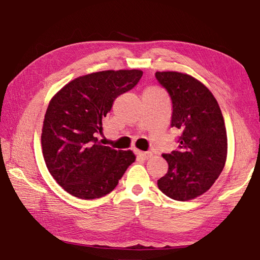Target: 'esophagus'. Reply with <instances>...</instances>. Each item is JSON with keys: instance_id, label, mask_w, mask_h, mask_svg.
I'll return each instance as SVG.
<instances>
[{"instance_id": "esophagus-1", "label": "esophagus", "mask_w": 260, "mask_h": 260, "mask_svg": "<svg viewBox=\"0 0 260 260\" xmlns=\"http://www.w3.org/2000/svg\"><path fill=\"white\" fill-rule=\"evenodd\" d=\"M137 155L140 156V157L144 158V159H149V158L153 157V153L152 152H140V150H138Z\"/></svg>"}]
</instances>
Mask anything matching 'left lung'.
<instances>
[{"mask_svg": "<svg viewBox=\"0 0 260 260\" xmlns=\"http://www.w3.org/2000/svg\"><path fill=\"white\" fill-rule=\"evenodd\" d=\"M173 104L172 127L180 131L179 148L162 154L168 171L158 188L175 201L186 202L206 192L224 170L227 133L220 107L202 82L179 72H156Z\"/></svg>", "mask_w": 260, "mask_h": 260, "instance_id": "8db88e82", "label": "left lung"}]
</instances>
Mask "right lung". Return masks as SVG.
<instances>
[{
  "instance_id": "obj_1",
  "label": "right lung",
  "mask_w": 260,
  "mask_h": 260,
  "mask_svg": "<svg viewBox=\"0 0 260 260\" xmlns=\"http://www.w3.org/2000/svg\"><path fill=\"white\" fill-rule=\"evenodd\" d=\"M141 70L102 71L74 78L53 96L42 128L48 172L69 194L81 199L105 196L135 161L132 150L103 146L96 137L117 96L134 87Z\"/></svg>"
}]
</instances>
